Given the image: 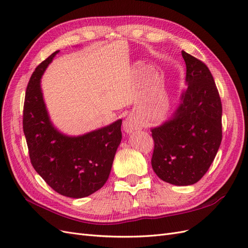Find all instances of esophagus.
<instances>
[{"label":"esophagus","mask_w":248,"mask_h":248,"mask_svg":"<svg viewBox=\"0 0 248 248\" xmlns=\"http://www.w3.org/2000/svg\"><path fill=\"white\" fill-rule=\"evenodd\" d=\"M142 129V123L135 116V115H129L124 119V130L126 133H132L134 131H137Z\"/></svg>","instance_id":"1"}]
</instances>
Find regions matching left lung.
<instances>
[{
    "label": "left lung",
    "mask_w": 248,
    "mask_h": 248,
    "mask_svg": "<svg viewBox=\"0 0 248 248\" xmlns=\"http://www.w3.org/2000/svg\"><path fill=\"white\" fill-rule=\"evenodd\" d=\"M188 87L170 119L153 128L152 166L176 186L193 185L206 174L222 139V106L210 69L182 51Z\"/></svg>",
    "instance_id": "left-lung-1"
}]
</instances>
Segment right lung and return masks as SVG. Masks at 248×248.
Returning a JSON list of instances; mask_svg holds the SVG:
<instances>
[{
	"mask_svg": "<svg viewBox=\"0 0 248 248\" xmlns=\"http://www.w3.org/2000/svg\"><path fill=\"white\" fill-rule=\"evenodd\" d=\"M59 51L35 68L28 83L23 129L31 163L47 185L61 195L82 199L107 182L122 141V119L81 136L60 133L49 120L40 79Z\"/></svg>",
	"mask_w": 248,
	"mask_h": 248,
	"instance_id": "1",
	"label": "right lung"
}]
</instances>
